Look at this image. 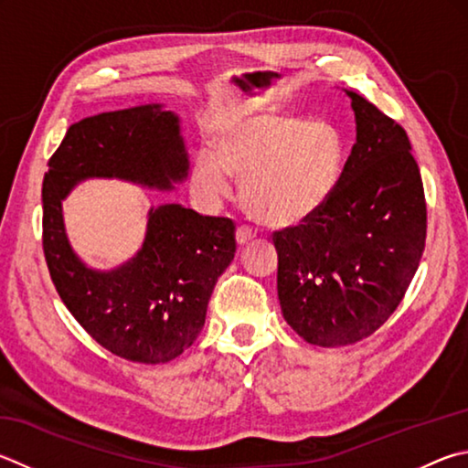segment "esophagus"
<instances>
[{
	"label": "esophagus",
	"instance_id": "esophagus-1",
	"mask_svg": "<svg viewBox=\"0 0 468 468\" xmlns=\"http://www.w3.org/2000/svg\"><path fill=\"white\" fill-rule=\"evenodd\" d=\"M235 237H237V243H239V245H248L251 239H253V237H256V235H253V231H251V229L250 227H245V225H241L239 229H237V233H235Z\"/></svg>",
	"mask_w": 468,
	"mask_h": 468
}]
</instances>
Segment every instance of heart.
<instances>
[{
  "label": "heart",
  "instance_id": "heart-1",
  "mask_svg": "<svg viewBox=\"0 0 468 468\" xmlns=\"http://www.w3.org/2000/svg\"><path fill=\"white\" fill-rule=\"evenodd\" d=\"M344 165L339 133L325 121L286 114H243L218 126L215 153L200 151L192 182L202 197H229L243 180L241 198L258 223L296 227L315 217L334 194Z\"/></svg>",
  "mask_w": 468,
  "mask_h": 468
}]
</instances>
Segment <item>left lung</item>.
Returning <instances> with one entry per match:
<instances>
[{
  "instance_id": "1",
  "label": "left lung",
  "mask_w": 468,
  "mask_h": 468,
  "mask_svg": "<svg viewBox=\"0 0 468 468\" xmlns=\"http://www.w3.org/2000/svg\"><path fill=\"white\" fill-rule=\"evenodd\" d=\"M356 143L327 205L274 233L278 301L304 342H360L403 301L426 248V197L401 124L346 90Z\"/></svg>"
}]
</instances>
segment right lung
<instances>
[{
  "label": "right lung",
  "mask_w": 468,
  "mask_h": 468,
  "mask_svg": "<svg viewBox=\"0 0 468 468\" xmlns=\"http://www.w3.org/2000/svg\"><path fill=\"white\" fill-rule=\"evenodd\" d=\"M188 167L180 118L161 104L83 118L48 159L42 250L50 278L80 325L124 360L164 364L194 344L205 327L212 288L235 258V225L182 205L153 207L137 256L101 271L73 251L61 202L88 177L172 190Z\"/></svg>",
  "instance_id": "right-lung-1"
}]
</instances>
